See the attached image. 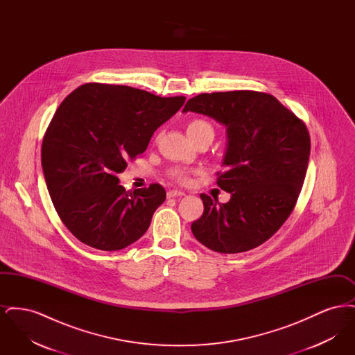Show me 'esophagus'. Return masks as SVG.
<instances>
[{
	"label": "esophagus",
	"mask_w": 355,
	"mask_h": 355,
	"mask_svg": "<svg viewBox=\"0 0 355 355\" xmlns=\"http://www.w3.org/2000/svg\"><path fill=\"white\" fill-rule=\"evenodd\" d=\"M182 196H185V193H184V191H181V190H169V191H168V198L182 197Z\"/></svg>",
	"instance_id": "esophagus-1"
}]
</instances>
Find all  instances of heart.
Here are the masks:
<instances>
[{"label":"heart","instance_id":"1","mask_svg":"<svg viewBox=\"0 0 355 355\" xmlns=\"http://www.w3.org/2000/svg\"><path fill=\"white\" fill-rule=\"evenodd\" d=\"M186 132L189 137L191 138V141L196 144L200 139L203 138H214V126L203 119H194L187 122L186 125ZM170 178L178 184H186L189 181V174L187 170L184 168H173L169 170Z\"/></svg>","mask_w":355,"mask_h":355}]
</instances>
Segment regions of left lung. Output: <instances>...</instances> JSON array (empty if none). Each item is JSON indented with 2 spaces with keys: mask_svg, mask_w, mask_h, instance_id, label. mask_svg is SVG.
<instances>
[{
  "mask_svg": "<svg viewBox=\"0 0 355 355\" xmlns=\"http://www.w3.org/2000/svg\"><path fill=\"white\" fill-rule=\"evenodd\" d=\"M227 126V150L217 185L230 201L201 194L203 214L194 236L223 254L242 253L266 242L285 223L304 185L310 135L304 121L274 96L254 92L202 93L186 102Z\"/></svg>",
  "mask_w": 355,
  "mask_h": 355,
  "instance_id": "8db88e82",
  "label": "left lung"
}]
</instances>
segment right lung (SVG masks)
Here are the masks:
<instances>
[{
  "instance_id": "obj_1",
  "label": "right lung",
  "mask_w": 355,
  "mask_h": 355,
  "mask_svg": "<svg viewBox=\"0 0 355 355\" xmlns=\"http://www.w3.org/2000/svg\"><path fill=\"white\" fill-rule=\"evenodd\" d=\"M185 100L89 83L61 102L44 135L41 164L58 217L83 243L113 252L145 234L166 191L159 184L126 191L117 174Z\"/></svg>"
}]
</instances>
